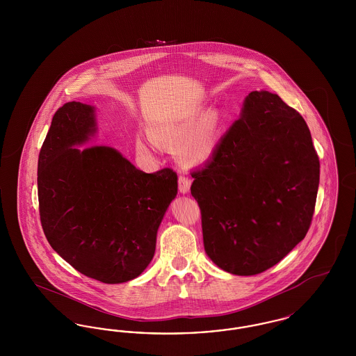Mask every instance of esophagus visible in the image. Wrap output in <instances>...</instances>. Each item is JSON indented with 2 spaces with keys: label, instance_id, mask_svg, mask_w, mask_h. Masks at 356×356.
<instances>
[{
  "label": "esophagus",
  "instance_id": "obj_1",
  "mask_svg": "<svg viewBox=\"0 0 356 356\" xmlns=\"http://www.w3.org/2000/svg\"><path fill=\"white\" fill-rule=\"evenodd\" d=\"M191 179L186 176V175H180L179 176V191L181 193H188L189 189H191Z\"/></svg>",
  "mask_w": 356,
  "mask_h": 356
}]
</instances>
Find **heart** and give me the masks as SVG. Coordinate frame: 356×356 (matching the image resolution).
Segmentation results:
<instances>
[{"label":"heart","instance_id":"b5f03b06","mask_svg":"<svg viewBox=\"0 0 356 356\" xmlns=\"http://www.w3.org/2000/svg\"><path fill=\"white\" fill-rule=\"evenodd\" d=\"M221 135L220 116L211 111L202 116L200 109H189L151 127L149 136L159 144L179 143V152L192 163H204L216 152ZM136 149L151 154L152 143L141 136L135 140Z\"/></svg>","mask_w":356,"mask_h":356}]
</instances>
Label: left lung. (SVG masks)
<instances>
[{
  "mask_svg": "<svg viewBox=\"0 0 356 356\" xmlns=\"http://www.w3.org/2000/svg\"><path fill=\"white\" fill-rule=\"evenodd\" d=\"M319 175L305 119L277 95L251 92L211 160L192 172L208 257L238 276L277 264L308 232Z\"/></svg>",
  "mask_w": 356,
  "mask_h": 356,
  "instance_id": "1",
  "label": "left lung"
}]
</instances>
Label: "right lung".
Masks as SVG:
<instances>
[{"label":"right lung","mask_w":356,"mask_h":356,"mask_svg":"<svg viewBox=\"0 0 356 356\" xmlns=\"http://www.w3.org/2000/svg\"><path fill=\"white\" fill-rule=\"evenodd\" d=\"M96 132L92 105L67 102L54 113L38 156L40 219L51 248L74 270L119 284L151 263L177 175L137 170L112 147L80 148Z\"/></svg>","instance_id":"1"}]
</instances>
